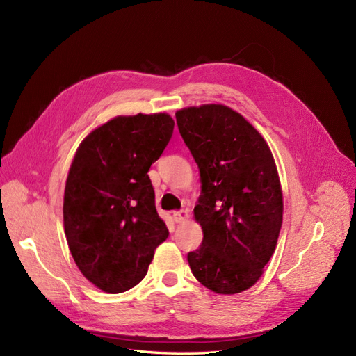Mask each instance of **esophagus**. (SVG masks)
I'll use <instances>...</instances> for the list:
<instances>
[{
	"mask_svg": "<svg viewBox=\"0 0 356 356\" xmlns=\"http://www.w3.org/2000/svg\"><path fill=\"white\" fill-rule=\"evenodd\" d=\"M173 217H175V220H176V223H180V222H185L188 217H189V210H186V209H183V210H179V211H175L173 213Z\"/></svg>",
	"mask_w": 356,
	"mask_h": 356,
	"instance_id": "obj_1",
	"label": "esophagus"
}]
</instances>
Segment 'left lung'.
Returning <instances> with one entry per match:
<instances>
[{"label": "left lung", "instance_id": "obj_1", "mask_svg": "<svg viewBox=\"0 0 356 356\" xmlns=\"http://www.w3.org/2000/svg\"><path fill=\"white\" fill-rule=\"evenodd\" d=\"M180 136L198 164L193 216L201 247L188 254L193 277L217 294H236L261 277L282 225V191L265 139L225 105L176 112Z\"/></svg>", "mask_w": 356, "mask_h": 356}]
</instances>
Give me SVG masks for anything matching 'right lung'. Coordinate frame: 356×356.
Masks as SVG:
<instances>
[{
  "instance_id": "obj_1",
  "label": "right lung",
  "mask_w": 356,
  "mask_h": 356,
  "mask_svg": "<svg viewBox=\"0 0 356 356\" xmlns=\"http://www.w3.org/2000/svg\"><path fill=\"white\" fill-rule=\"evenodd\" d=\"M173 129L168 113L117 117L76 149L65 186V235L78 269L102 291L139 284L168 236L147 171Z\"/></svg>"
}]
</instances>
